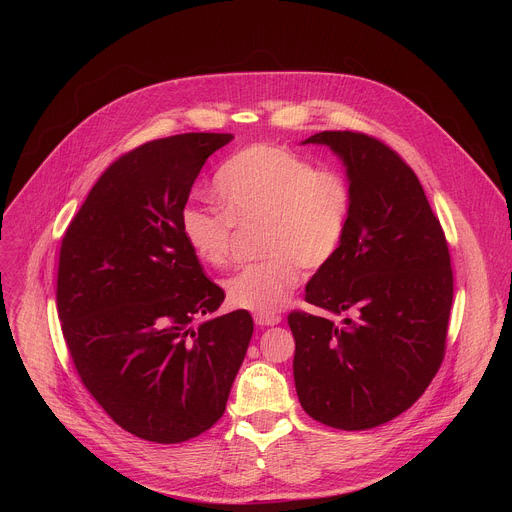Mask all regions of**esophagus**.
Returning <instances> with one entry per match:
<instances>
[{"mask_svg":"<svg viewBox=\"0 0 512 512\" xmlns=\"http://www.w3.org/2000/svg\"><path fill=\"white\" fill-rule=\"evenodd\" d=\"M281 322L279 314H255L257 326H277Z\"/></svg>","mask_w":512,"mask_h":512,"instance_id":"34e87169","label":"esophagus"}]
</instances>
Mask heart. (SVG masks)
<instances>
[{
	"label": "heart",
	"instance_id": "b5f03b06",
	"mask_svg": "<svg viewBox=\"0 0 512 512\" xmlns=\"http://www.w3.org/2000/svg\"><path fill=\"white\" fill-rule=\"evenodd\" d=\"M214 194L225 210L188 204L182 235L192 255L206 267H225L235 227L261 225L259 263L227 279L231 306L277 312L308 273L324 269L336 255L352 206L346 176L281 145L253 143L233 154L214 176Z\"/></svg>",
	"mask_w": 512,
	"mask_h": 512
}]
</instances>
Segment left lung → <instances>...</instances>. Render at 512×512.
Returning a JSON list of instances; mask_svg holds the SVG:
<instances>
[{"mask_svg": "<svg viewBox=\"0 0 512 512\" xmlns=\"http://www.w3.org/2000/svg\"><path fill=\"white\" fill-rule=\"evenodd\" d=\"M342 160L352 206L334 259L306 285V302L340 316L291 312L294 381L316 421L358 431L407 411L444 360L454 275L450 251L415 172L375 137L322 131Z\"/></svg>", "mask_w": 512, "mask_h": 512, "instance_id": "obj_1", "label": "left lung"}]
</instances>
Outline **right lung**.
Segmentation results:
<instances>
[{"instance_id": "1", "label": "right lung", "mask_w": 512, "mask_h": 512, "mask_svg": "<svg viewBox=\"0 0 512 512\" xmlns=\"http://www.w3.org/2000/svg\"><path fill=\"white\" fill-rule=\"evenodd\" d=\"M231 133H182L113 162L60 247L56 304L87 391L125 431L180 444L223 417L253 336L247 310L206 318L225 291L182 235L204 162Z\"/></svg>"}]
</instances>
